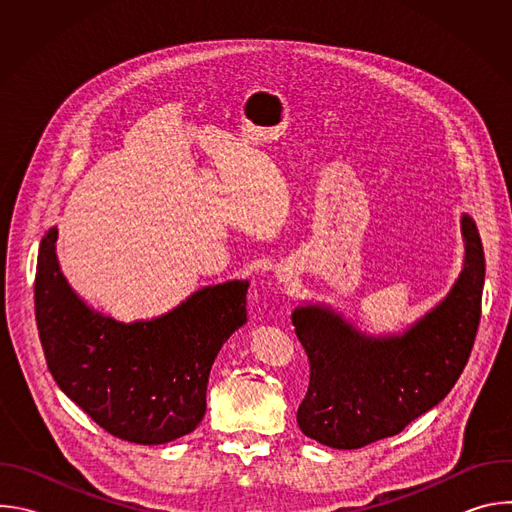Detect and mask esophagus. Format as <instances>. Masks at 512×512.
I'll return each mask as SVG.
<instances>
[{
  "mask_svg": "<svg viewBox=\"0 0 512 512\" xmlns=\"http://www.w3.org/2000/svg\"><path fill=\"white\" fill-rule=\"evenodd\" d=\"M277 279L287 283V281H291V273H289V271H279V273H277Z\"/></svg>",
  "mask_w": 512,
  "mask_h": 512,
  "instance_id": "esophagus-1",
  "label": "esophagus"
}]
</instances>
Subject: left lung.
I'll list each match as a JSON object with an SVG mask.
<instances>
[{"instance_id": "obj_1", "label": "left lung", "mask_w": 512, "mask_h": 512, "mask_svg": "<svg viewBox=\"0 0 512 512\" xmlns=\"http://www.w3.org/2000/svg\"><path fill=\"white\" fill-rule=\"evenodd\" d=\"M460 225L458 279L405 332L371 336L326 304L306 302L291 312L310 358V387L298 409L304 435L356 450L397 435L452 391L474 346L486 271L472 216L464 212Z\"/></svg>"}]
</instances>
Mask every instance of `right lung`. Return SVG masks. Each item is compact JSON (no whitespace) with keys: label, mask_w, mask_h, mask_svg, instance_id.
<instances>
[{"label":"right lung","mask_w":512,"mask_h":512,"mask_svg":"<svg viewBox=\"0 0 512 512\" xmlns=\"http://www.w3.org/2000/svg\"><path fill=\"white\" fill-rule=\"evenodd\" d=\"M58 229L38 251L34 306L60 391L119 440L158 446L196 429L212 362L247 322V279L196 289L174 310L119 322L91 308L64 277Z\"/></svg>","instance_id":"obj_1"}]
</instances>
